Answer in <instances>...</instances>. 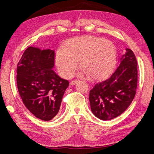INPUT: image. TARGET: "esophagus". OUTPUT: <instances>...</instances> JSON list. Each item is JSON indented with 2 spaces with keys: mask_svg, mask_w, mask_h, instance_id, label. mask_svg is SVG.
Returning a JSON list of instances; mask_svg holds the SVG:
<instances>
[{
  "mask_svg": "<svg viewBox=\"0 0 154 154\" xmlns=\"http://www.w3.org/2000/svg\"><path fill=\"white\" fill-rule=\"evenodd\" d=\"M77 83V80H73V81H72V82H71V83H70V85H74L76 84Z\"/></svg>",
  "mask_w": 154,
  "mask_h": 154,
  "instance_id": "esophagus-1",
  "label": "esophagus"
}]
</instances>
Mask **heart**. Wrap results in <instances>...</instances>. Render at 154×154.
I'll return each mask as SVG.
<instances>
[{"label": "heart", "mask_w": 154, "mask_h": 154, "mask_svg": "<svg viewBox=\"0 0 154 154\" xmlns=\"http://www.w3.org/2000/svg\"><path fill=\"white\" fill-rule=\"evenodd\" d=\"M81 75H89L97 80L111 73L116 62V50L110 41L95 36H82L69 39L55 54V64L59 74L72 77L78 67Z\"/></svg>", "instance_id": "heart-1"}]
</instances>
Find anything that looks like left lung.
I'll use <instances>...</instances> for the list:
<instances>
[{
  "instance_id": "1",
  "label": "left lung",
  "mask_w": 154,
  "mask_h": 154,
  "mask_svg": "<svg viewBox=\"0 0 154 154\" xmlns=\"http://www.w3.org/2000/svg\"><path fill=\"white\" fill-rule=\"evenodd\" d=\"M137 85V62L133 52L126 48L119 66L106 80L89 91L91 110L97 118L108 121L127 110L134 99Z\"/></svg>"
}]
</instances>
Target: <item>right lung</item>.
Masks as SVG:
<instances>
[{
	"mask_svg": "<svg viewBox=\"0 0 154 154\" xmlns=\"http://www.w3.org/2000/svg\"><path fill=\"white\" fill-rule=\"evenodd\" d=\"M54 52L30 46L17 67V84L24 105L36 118L48 121L58 114L69 83L52 69Z\"/></svg>",
	"mask_w": 154,
	"mask_h": 154,
	"instance_id": "add662e5",
	"label": "right lung"
}]
</instances>
